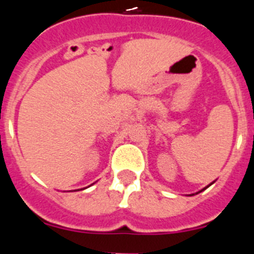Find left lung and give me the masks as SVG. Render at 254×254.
<instances>
[{
    "label": "left lung",
    "instance_id": "1",
    "mask_svg": "<svg viewBox=\"0 0 254 254\" xmlns=\"http://www.w3.org/2000/svg\"><path fill=\"white\" fill-rule=\"evenodd\" d=\"M212 183H214V182H212ZM212 183H211V185H212ZM211 185H208V186H211ZM208 186H207V187H208ZM207 187H206V188H207ZM206 188H203V190H206ZM199 192H201V190H199ZM199 192H197V193H199ZM197 193H196V194H197ZM190 196H193V194H190Z\"/></svg>",
    "mask_w": 254,
    "mask_h": 254
}]
</instances>
